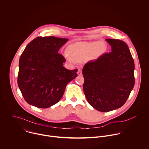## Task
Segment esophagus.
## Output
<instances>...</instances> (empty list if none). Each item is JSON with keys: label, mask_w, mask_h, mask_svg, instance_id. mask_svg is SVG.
Instances as JSON below:
<instances>
[{"label": "esophagus", "mask_w": 149, "mask_h": 149, "mask_svg": "<svg viewBox=\"0 0 149 149\" xmlns=\"http://www.w3.org/2000/svg\"><path fill=\"white\" fill-rule=\"evenodd\" d=\"M77 74H78V75H81L82 74V71L79 69L78 71V72H77Z\"/></svg>", "instance_id": "obj_1"}]
</instances>
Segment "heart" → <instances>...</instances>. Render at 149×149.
Segmentation results:
<instances>
[{
    "instance_id": "b5f03b06",
    "label": "heart",
    "mask_w": 149,
    "mask_h": 149,
    "mask_svg": "<svg viewBox=\"0 0 149 149\" xmlns=\"http://www.w3.org/2000/svg\"><path fill=\"white\" fill-rule=\"evenodd\" d=\"M105 49V45L102 42L77 43L68 47L67 53L70 57L66 56L65 58L70 63L74 62L73 59L76 61H81L88 58L95 60L104 54Z\"/></svg>"
}]
</instances>
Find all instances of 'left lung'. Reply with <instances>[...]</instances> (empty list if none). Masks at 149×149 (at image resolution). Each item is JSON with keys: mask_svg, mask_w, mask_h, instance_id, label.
<instances>
[{"mask_svg": "<svg viewBox=\"0 0 149 149\" xmlns=\"http://www.w3.org/2000/svg\"><path fill=\"white\" fill-rule=\"evenodd\" d=\"M106 41L112 52L87 63L82 69L87 101L100 112L122 107L134 85V63L129 47L120 40Z\"/></svg>", "mask_w": 149, "mask_h": 149, "instance_id": "left-lung-1", "label": "left lung"}]
</instances>
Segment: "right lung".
Masks as SVG:
<instances>
[{
    "label": "right lung",
    "instance_id": "obj_1",
    "mask_svg": "<svg viewBox=\"0 0 149 149\" xmlns=\"http://www.w3.org/2000/svg\"><path fill=\"white\" fill-rule=\"evenodd\" d=\"M68 39L38 37L26 47L19 63L17 84L25 101L39 108L50 107L61 99L68 82L77 77V69L63 66L58 53Z\"/></svg>",
    "mask_w": 149,
    "mask_h": 149
}]
</instances>
